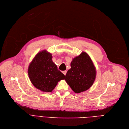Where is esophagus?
I'll use <instances>...</instances> for the list:
<instances>
[{
    "mask_svg": "<svg viewBox=\"0 0 129 129\" xmlns=\"http://www.w3.org/2000/svg\"><path fill=\"white\" fill-rule=\"evenodd\" d=\"M62 73H63V74H64V75L65 76L66 75V71H63L62 72Z\"/></svg>",
    "mask_w": 129,
    "mask_h": 129,
    "instance_id": "esophagus-1",
    "label": "esophagus"
}]
</instances>
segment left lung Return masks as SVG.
<instances>
[{
  "label": "left lung",
  "mask_w": 129,
  "mask_h": 129,
  "mask_svg": "<svg viewBox=\"0 0 129 129\" xmlns=\"http://www.w3.org/2000/svg\"><path fill=\"white\" fill-rule=\"evenodd\" d=\"M96 76L95 66L90 56L85 52L73 59L71 69L65 75V80L75 93L85 91L92 86Z\"/></svg>",
  "instance_id": "obj_1"
}]
</instances>
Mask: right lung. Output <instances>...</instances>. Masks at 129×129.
Listing matches in <instances>:
<instances>
[{
    "mask_svg": "<svg viewBox=\"0 0 129 129\" xmlns=\"http://www.w3.org/2000/svg\"><path fill=\"white\" fill-rule=\"evenodd\" d=\"M28 75L32 84L43 92H52L65 75L53 62L52 54L43 50L34 57L28 67Z\"/></svg>",
    "mask_w": 129,
    "mask_h": 129,
    "instance_id": "right-lung-1",
    "label": "right lung"
}]
</instances>
